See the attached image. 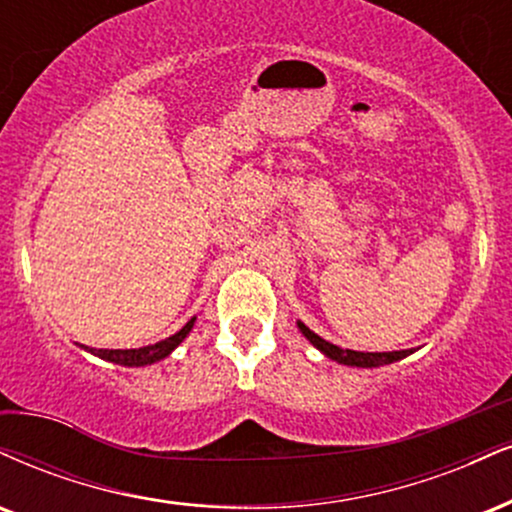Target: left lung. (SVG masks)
<instances>
[{
  "label": "left lung",
  "instance_id": "obj_1",
  "mask_svg": "<svg viewBox=\"0 0 512 512\" xmlns=\"http://www.w3.org/2000/svg\"><path fill=\"white\" fill-rule=\"evenodd\" d=\"M300 331H303L307 341L312 343V346L322 350L326 357H331V360L341 362V365H348V367H379V365H389V362H396L400 357H408L412 350H393V353H360V350H343L334 346V343L324 341L322 336H317L315 331H310L303 322H298Z\"/></svg>",
  "mask_w": 512,
  "mask_h": 512
}]
</instances>
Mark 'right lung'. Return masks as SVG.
<instances>
[{"mask_svg": "<svg viewBox=\"0 0 512 512\" xmlns=\"http://www.w3.org/2000/svg\"><path fill=\"white\" fill-rule=\"evenodd\" d=\"M193 322L195 319H190V322L183 326L181 331H176L174 336L164 338V341L155 343V346H145V348H133V350H97L92 348L90 353H95L97 357H102V360H109V362H116V365H123V367H143V365H152V362L162 360L174 350L178 343L183 341L190 334V329H193Z\"/></svg>", "mask_w": 512, "mask_h": 512, "instance_id": "obj_1", "label": "right lung"}]
</instances>
